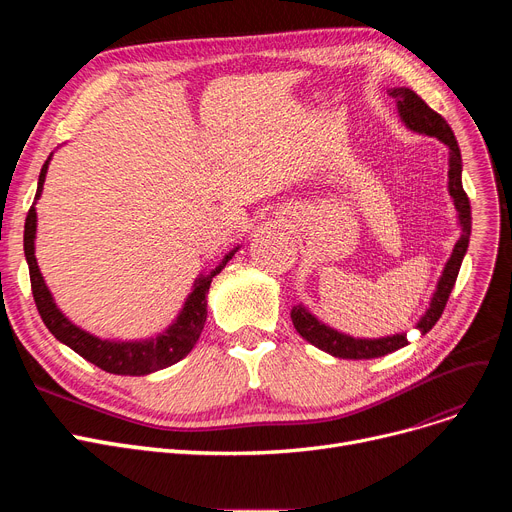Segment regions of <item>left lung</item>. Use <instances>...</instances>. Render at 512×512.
I'll return each instance as SVG.
<instances>
[{
    "label": "left lung",
    "mask_w": 512,
    "mask_h": 512,
    "mask_svg": "<svg viewBox=\"0 0 512 512\" xmlns=\"http://www.w3.org/2000/svg\"><path fill=\"white\" fill-rule=\"evenodd\" d=\"M388 95L396 99V110H398L402 124L417 134L436 137L438 141H442L448 147V195L452 197V203L456 209V220H459V226H461V236H459V240H456V245L444 265L442 276L432 294V301H429V307L417 321V330L421 334H427L440 319L450 292L454 288L456 276H459L461 263L465 259V253L469 247V236H471V205H469L467 193L463 191L461 149H459V143H456V139H454V132L448 126V122L438 112H434L432 107H429L415 91H411L407 87L388 89ZM290 317H292L294 328H297V332L307 342L321 348L324 353H330L332 357H340V359H375V357H384L388 353H394V351H398V348L409 344L407 332H400L394 336H382V338L348 336V334L338 332V330L330 328L328 324H324V321L317 319L303 305L292 307Z\"/></svg>",
    "instance_id": "obj_1"
}]
</instances>
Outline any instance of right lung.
Here are the masks:
<instances>
[{"label":"right lung","instance_id":"add662e5","mask_svg":"<svg viewBox=\"0 0 512 512\" xmlns=\"http://www.w3.org/2000/svg\"><path fill=\"white\" fill-rule=\"evenodd\" d=\"M51 155L47 157V161L41 168L35 203L43 193ZM35 203L29 209V215H26V222H24V257H26V263H29L33 297H35L39 315L53 336H56L62 344L70 346L74 353H78L89 363L114 375H147L178 363L193 351V346L197 344L207 319V292H209L211 280L213 276H218L224 270L226 263L240 249V245L234 247L230 253H226L224 259L215 265V270H211L209 274L203 272L197 276L193 290L188 292L180 313L164 332H157L155 336L141 338V340L99 338L72 324V321L60 311L56 301H53V294L43 280V274L39 270L37 257H35V238H37Z\"/></svg>","mask_w":512,"mask_h":512}]
</instances>
